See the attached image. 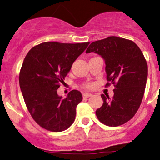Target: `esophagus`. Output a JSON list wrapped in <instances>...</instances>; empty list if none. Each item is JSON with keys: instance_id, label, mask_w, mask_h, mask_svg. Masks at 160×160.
Returning a JSON list of instances; mask_svg holds the SVG:
<instances>
[{"instance_id": "34e87169", "label": "esophagus", "mask_w": 160, "mask_h": 160, "mask_svg": "<svg viewBox=\"0 0 160 160\" xmlns=\"http://www.w3.org/2000/svg\"><path fill=\"white\" fill-rule=\"evenodd\" d=\"M92 96V94L90 93H84L83 94H82V97H83V98H88V97H90Z\"/></svg>"}]
</instances>
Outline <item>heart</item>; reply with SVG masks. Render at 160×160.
I'll return each mask as SVG.
<instances>
[{"mask_svg": "<svg viewBox=\"0 0 160 160\" xmlns=\"http://www.w3.org/2000/svg\"><path fill=\"white\" fill-rule=\"evenodd\" d=\"M86 87L87 88L91 89V88H92V87H93V84H88Z\"/></svg>", "mask_w": 160, "mask_h": 160, "instance_id": "1", "label": "heart"}]
</instances>
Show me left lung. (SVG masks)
<instances>
[{"label": "left lung", "instance_id": "left-lung-1", "mask_svg": "<svg viewBox=\"0 0 160 160\" xmlns=\"http://www.w3.org/2000/svg\"><path fill=\"white\" fill-rule=\"evenodd\" d=\"M93 52L105 61L108 86H115L112 98L102 94L103 105L96 115L102 123L118 127L129 121L137 112L146 88L148 65L135 42L110 37L91 43L86 53Z\"/></svg>", "mask_w": 160, "mask_h": 160}]
</instances>
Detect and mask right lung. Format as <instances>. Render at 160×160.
<instances>
[{
    "mask_svg": "<svg viewBox=\"0 0 160 160\" xmlns=\"http://www.w3.org/2000/svg\"><path fill=\"white\" fill-rule=\"evenodd\" d=\"M88 44L44 42L25 56L19 76L20 87L32 118L42 128L56 132L73 123L76 108L82 100L81 93L72 90L63 99L57 90Z\"/></svg>",
    "mask_w": 160,
    "mask_h": 160,
    "instance_id": "1",
    "label": "right lung"
}]
</instances>
